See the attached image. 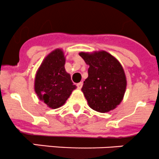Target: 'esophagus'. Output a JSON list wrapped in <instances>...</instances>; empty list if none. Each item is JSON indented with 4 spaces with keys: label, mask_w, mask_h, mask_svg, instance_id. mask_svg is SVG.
<instances>
[{
    "label": "esophagus",
    "mask_w": 159,
    "mask_h": 159,
    "mask_svg": "<svg viewBox=\"0 0 159 159\" xmlns=\"http://www.w3.org/2000/svg\"><path fill=\"white\" fill-rule=\"evenodd\" d=\"M82 85H83V83L81 82H79V83H78V84H77V87H78V89H81V87H82Z\"/></svg>",
    "instance_id": "obj_1"
}]
</instances>
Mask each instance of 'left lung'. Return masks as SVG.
<instances>
[{
  "label": "left lung",
  "mask_w": 159,
  "mask_h": 159,
  "mask_svg": "<svg viewBox=\"0 0 159 159\" xmlns=\"http://www.w3.org/2000/svg\"><path fill=\"white\" fill-rule=\"evenodd\" d=\"M89 65V77L81 89L89 107L105 113L114 110L121 102L127 80L121 63L105 51L80 52Z\"/></svg>",
  "instance_id": "8db88e82"
}]
</instances>
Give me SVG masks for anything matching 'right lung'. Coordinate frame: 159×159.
I'll return each instance as SVG.
<instances>
[{"mask_svg": "<svg viewBox=\"0 0 159 159\" xmlns=\"http://www.w3.org/2000/svg\"><path fill=\"white\" fill-rule=\"evenodd\" d=\"M65 65V53L57 48L44 57L35 75V93L39 100L52 109L61 107L77 88Z\"/></svg>", "mask_w": 159, "mask_h": 159, "instance_id": "obj_1", "label": "right lung"}]
</instances>
